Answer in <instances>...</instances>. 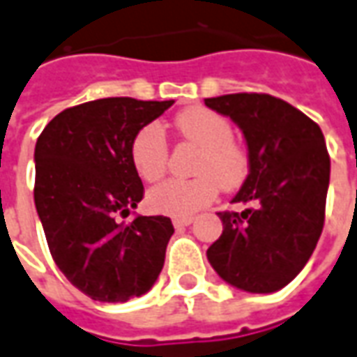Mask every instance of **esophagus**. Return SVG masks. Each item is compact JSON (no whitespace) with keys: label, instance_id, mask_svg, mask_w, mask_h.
<instances>
[{"label":"esophagus","instance_id":"1","mask_svg":"<svg viewBox=\"0 0 357 357\" xmlns=\"http://www.w3.org/2000/svg\"><path fill=\"white\" fill-rule=\"evenodd\" d=\"M193 220H195V218H193V216H176V218H174V228H185V226H189V224H193Z\"/></svg>","mask_w":357,"mask_h":357}]
</instances>
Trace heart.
Segmentation results:
<instances>
[{"instance_id": "1", "label": "heart", "mask_w": 357, "mask_h": 357, "mask_svg": "<svg viewBox=\"0 0 357 357\" xmlns=\"http://www.w3.org/2000/svg\"><path fill=\"white\" fill-rule=\"evenodd\" d=\"M176 129L201 149L193 179H168L151 189L149 206L162 214L187 216L213 201L218 189L231 191L249 174L248 151L236 143L230 121L213 109L187 108L176 118ZM131 164L144 181H158L168 170V141L160 126H144L131 141Z\"/></svg>"}]
</instances>
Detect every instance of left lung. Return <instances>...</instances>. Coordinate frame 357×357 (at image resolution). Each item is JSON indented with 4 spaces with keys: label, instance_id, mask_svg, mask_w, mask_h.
<instances>
[{
    "label": "left lung",
    "instance_id": "8db88e82",
    "mask_svg": "<svg viewBox=\"0 0 357 357\" xmlns=\"http://www.w3.org/2000/svg\"><path fill=\"white\" fill-rule=\"evenodd\" d=\"M204 104L238 123L249 151V176L231 201L248 208L218 213L224 228L208 263L239 290H280L305 266L325 224L331 156L323 131L271 94L238 92Z\"/></svg>",
    "mask_w": 357,
    "mask_h": 357
}]
</instances>
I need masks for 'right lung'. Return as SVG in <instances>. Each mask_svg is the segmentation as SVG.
I'll list each match as a JSON object with an SVG mask.
<instances>
[{
    "mask_svg": "<svg viewBox=\"0 0 357 357\" xmlns=\"http://www.w3.org/2000/svg\"><path fill=\"white\" fill-rule=\"evenodd\" d=\"M174 100L100 98L63 109L34 149V204L57 268L89 298L143 296L156 282L174 234L168 216H135L144 187L131 141Z\"/></svg>",
    "mask_w": 357,
    "mask_h": 357,
    "instance_id": "obj_1",
    "label": "right lung"
}]
</instances>
